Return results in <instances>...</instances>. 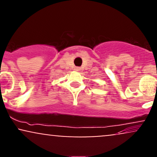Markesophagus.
Listing matches in <instances>:
<instances>
[{
	"label": "esophagus",
	"mask_w": 157,
	"mask_h": 157,
	"mask_svg": "<svg viewBox=\"0 0 157 157\" xmlns=\"http://www.w3.org/2000/svg\"><path fill=\"white\" fill-rule=\"evenodd\" d=\"M81 70H82V68L80 67H75V71H81Z\"/></svg>",
	"instance_id": "34e87169"
}]
</instances>
